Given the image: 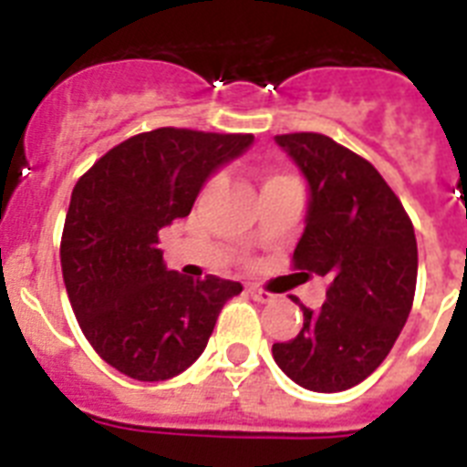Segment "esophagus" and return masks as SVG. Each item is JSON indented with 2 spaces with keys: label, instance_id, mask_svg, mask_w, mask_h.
<instances>
[{
  "label": "esophagus",
  "instance_id": "34e87169",
  "mask_svg": "<svg viewBox=\"0 0 467 467\" xmlns=\"http://www.w3.org/2000/svg\"><path fill=\"white\" fill-rule=\"evenodd\" d=\"M247 293L256 300V303H271V300L276 298L274 293H269L266 288H262V285H254V284L247 285Z\"/></svg>",
  "mask_w": 467,
  "mask_h": 467
}]
</instances>
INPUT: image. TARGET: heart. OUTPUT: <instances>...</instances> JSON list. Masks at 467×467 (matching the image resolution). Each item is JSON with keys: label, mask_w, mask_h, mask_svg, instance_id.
<instances>
[{"label": "heart", "mask_w": 467, "mask_h": 467, "mask_svg": "<svg viewBox=\"0 0 467 467\" xmlns=\"http://www.w3.org/2000/svg\"><path fill=\"white\" fill-rule=\"evenodd\" d=\"M285 179H296V176H291V174H274V176H269V179H266V183L285 182ZM213 183H215V179H211V186H213Z\"/></svg>", "instance_id": "b5f03b06"}]
</instances>
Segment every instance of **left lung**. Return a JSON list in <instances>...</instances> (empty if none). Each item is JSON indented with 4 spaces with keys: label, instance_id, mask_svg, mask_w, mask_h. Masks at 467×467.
<instances>
[{
    "label": "left lung",
    "instance_id": "8db88e82",
    "mask_svg": "<svg viewBox=\"0 0 467 467\" xmlns=\"http://www.w3.org/2000/svg\"><path fill=\"white\" fill-rule=\"evenodd\" d=\"M310 183L300 276L327 278V303L274 344L278 368L315 392L354 388L385 361L412 310L417 237L395 191L361 155L322 133L276 135Z\"/></svg>",
    "mask_w": 467,
    "mask_h": 467
}]
</instances>
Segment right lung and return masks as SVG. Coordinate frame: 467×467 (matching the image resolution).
Instances as JSON below:
<instances>
[{
	"mask_svg": "<svg viewBox=\"0 0 467 467\" xmlns=\"http://www.w3.org/2000/svg\"><path fill=\"white\" fill-rule=\"evenodd\" d=\"M252 133L157 128L128 138L84 171L69 198L60 264L69 306L94 351L155 383L203 354L220 310L242 284L164 269L160 230L186 218L208 176Z\"/></svg>",
	"mask_w": 467,
	"mask_h": 467,
	"instance_id": "1",
	"label": "right lung"
}]
</instances>
